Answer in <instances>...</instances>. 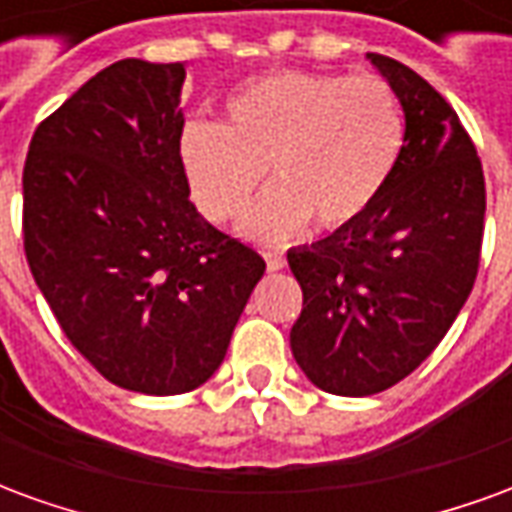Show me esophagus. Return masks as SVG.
Returning a JSON list of instances; mask_svg holds the SVG:
<instances>
[{"mask_svg": "<svg viewBox=\"0 0 512 512\" xmlns=\"http://www.w3.org/2000/svg\"><path fill=\"white\" fill-rule=\"evenodd\" d=\"M263 257H266L268 271H282L285 268V255L282 252H263Z\"/></svg>", "mask_w": 512, "mask_h": 512, "instance_id": "esophagus-1", "label": "esophagus"}]
</instances>
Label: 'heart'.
Returning <instances> with one entry per match:
<instances>
[{
	"label": "heart",
	"instance_id": "heart-1",
	"mask_svg": "<svg viewBox=\"0 0 512 512\" xmlns=\"http://www.w3.org/2000/svg\"><path fill=\"white\" fill-rule=\"evenodd\" d=\"M406 142L397 93L378 76L274 71L224 101L222 126L183 131L180 167L205 219L227 224L268 175L271 191L241 233L288 241L310 219L340 233L376 208Z\"/></svg>",
	"mask_w": 512,
	"mask_h": 512
}]
</instances>
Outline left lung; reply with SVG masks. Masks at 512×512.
Listing matches in <instances>:
<instances>
[{"instance_id": "8db88e82", "label": "left lung", "mask_w": 512, "mask_h": 512, "mask_svg": "<svg viewBox=\"0 0 512 512\" xmlns=\"http://www.w3.org/2000/svg\"><path fill=\"white\" fill-rule=\"evenodd\" d=\"M367 60L406 117L395 175L362 222L288 252L304 293L293 359L343 397L384 392L433 354L472 293L485 219L483 164L452 106L403 62Z\"/></svg>"}]
</instances>
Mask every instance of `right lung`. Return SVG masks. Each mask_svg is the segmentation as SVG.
<instances>
[{"instance_id":"obj_1","label":"right lung","mask_w":512,"mask_h":512,"mask_svg":"<svg viewBox=\"0 0 512 512\" xmlns=\"http://www.w3.org/2000/svg\"><path fill=\"white\" fill-rule=\"evenodd\" d=\"M186 62L120 60L46 117L24 164V252L73 348L112 384L183 395L219 370L266 263L189 200Z\"/></svg>"}]
</instances>
